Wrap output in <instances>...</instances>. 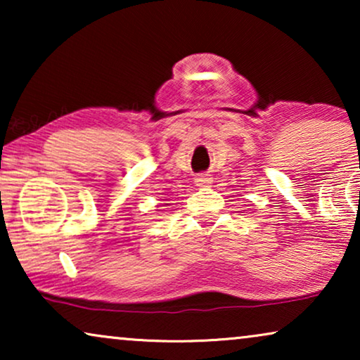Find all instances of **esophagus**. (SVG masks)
<instances>
[{"mask_svg":"<svg viewBox=\"0 0 360 360\" xmlns=\"http://www.w3.org/2000/svg\"><path fill=\"white\" fill-rule=\"evenodd\" d=\"M195 184H196V186H208V185L211 184V176H210V175H206V174H200V175H196Z\"/></svg>","mask_w":360,"mask_h":360,"instance_id":"esophagus-1","label":"esophagus"}]
</instances>
